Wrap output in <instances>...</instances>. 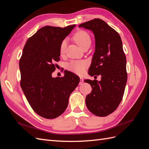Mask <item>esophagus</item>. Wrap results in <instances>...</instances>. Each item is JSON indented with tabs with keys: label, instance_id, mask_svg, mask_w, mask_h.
<instances>
[{
	"label": "esophagus",
	"instance_id": "obj_1",
	"mask_svg": "<svg viewBox=\"0 0 149 149\" xmlns=\"http://www.w3.org/2000/svg\"><path fill=\"white\" fill-rule=\"evenodd\" d=\"M79 79H80V80H79V84L81 85V84H82L83 83V78H81V77H80Z\"/></svg>",
	"mask_w": 149,
	"mask_h": 149
}]
</instances>
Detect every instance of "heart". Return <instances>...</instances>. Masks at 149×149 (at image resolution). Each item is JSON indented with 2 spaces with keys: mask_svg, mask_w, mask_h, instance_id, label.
<instances>
[{
  "mask_svg": "<svg viewBox=\"0 0 149 149\" xmlns=\"http://www.w3.org/2000/svg\"><path fill=\"white\" fill-rule=\"evenodd\" d=\"M73 38L76 43L81 48H83L85 45L87 43L91 44V42L89 35L84 30H79L77 31L74 34ZM66 47V40H63L61 42L60 47V53L61 55L65 53ZM88 66V62L85 60H73L67 65V68L76 74H82Z\"/></svg>",
  "mask_w": 149,
  "mask_h": 149,
  "instance_id": "heart-1",
  "label": "heart"
}]
</instances>
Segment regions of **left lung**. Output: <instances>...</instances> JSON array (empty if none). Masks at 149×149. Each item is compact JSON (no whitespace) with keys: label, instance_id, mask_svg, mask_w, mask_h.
<instances>
[{"label":"left lung","instance_id":"8db88e82","mask_svg":"<svg viewBox=\"0 0 149 149\" xmlns=\"http://www.w3.org/2000/svg\"><path fill=\"white\" fill-rule=\"evenodd\" d=\"M91 30L95 38V52L89 69L90 76L101 75V81L85 79L92 88L86 104L94 115L112 113L123 100L127 73L126 57L120 35L104 21L94 19L79 25Z\"/></svg>","mask_w":149,"mask_h":149}]
</instances>
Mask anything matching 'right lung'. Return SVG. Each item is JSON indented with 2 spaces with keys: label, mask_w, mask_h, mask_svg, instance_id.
Here are the masks:
<instances>
[{
  "label": "right lung",
  "mask_w": 149,
  "mask_h": 149,
  "mask_svg": "<svg viewBox=\"0 0 149 149\" xmlns=\"http://www.w3.org/2000/svg\"><path fill=\"white\" fill-rule=\"evenodd\" d=\"M76 26H45L26 41L19 61L20 86L29 104L40 116L55 119L68 104L69 97L79 82L77 75L65 71L63 77L53 78L60 60L61 42Z\"/></svg>",
  "instance_id": "add662e5"
}]
</instances>
